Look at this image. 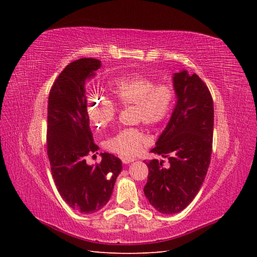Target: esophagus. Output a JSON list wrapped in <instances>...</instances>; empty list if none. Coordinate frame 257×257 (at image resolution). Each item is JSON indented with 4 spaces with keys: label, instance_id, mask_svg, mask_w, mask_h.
<instances>
[{
    "label": "esophagus",
    "instance_id": "obj_1",
    "mask_svg": "<svg viewBox=\"0 0 257 257\" xmlns=\"http://www.w3.org/2000/svg\"><path fill=\"white\" fill-rule=\"evenodd\" d=\"M135 159H132V158H122V162L123 164H130V163L134 162Z\"/></svg>",
    "mask_w": 257,
    "mask_h": 257
}]
</instances>
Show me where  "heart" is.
Instances as JSON below:
<instances>
[{"label": "heart", "instance_id": "obj_1", "mask_svg": "<svg viewBox=\"0 0 257 257\" xmlns=\"http://www.w3.org/2000/svg\"><path fill=\"white\" fill-rule=\"evenodd\" d=\"M114 102L120 106L134 105V121L157 126L164 122L174 107V91L165 84H158L142 75L122 76L111 83ZM91 121L98 128H105L113 122L116 109L111 99L92 95L87 104ZM148 143V137L138 127L123 128L105 143L108 151L122 158L138 154Z\"/></svg>", "mask_w": 257, "mask_h": 257}]
</instances>
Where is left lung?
<instances>
[{"instance_id": "8db88e82", "label": "left lung", "mask_w": 257, "mask_h": 257, "mask_svg": "<svg viewBox=\"0 0 257 257\" xmlns=\"http://www.w3.org/2000/svg\"><path fill=\"white\" fill-rule=\"evenodd\" d=\"M177 103L165 130L151 150L168 160L153 159L144 188L146 197L159 212L182 211L196 196L210 165L213 136V102L205 82L188 71L175 73Z\"/></svg>"}]
</instances>
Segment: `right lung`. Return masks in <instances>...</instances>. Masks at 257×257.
I'll return each mask as SVG.
<instances>
[{
  "instance_id": "1",
  "label": "right lung",
  "mask_w": 257,
  "mask_h": 257,
  "mask_svg": "<svg viewBox=\"0 0 257 257\" xmlns=\"http://www.w3.org/2000/svg\"><path fill=\"white\" fill-rule=\"evenodd\" d=\"M102 66L83 58L69 63L53 82L48 98L47 153L54 183L65 203L83 214L94 213L110 199L122 170L120 159L100 153L99 164L87 155L97 151L90 130L85 83Z\"/></svg>"
}]
</instances>
